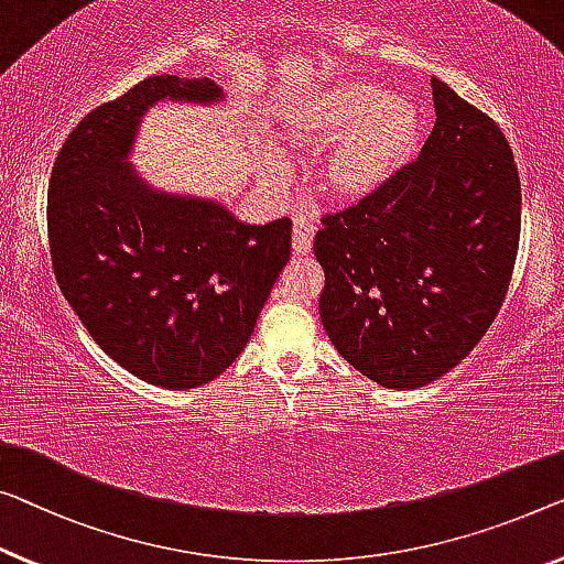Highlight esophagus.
<instances>
[{
    "label": "esophagus",
    "mask_w": 564,
    "mask_h": 564,
    "mask_svg": "<svg viewBox=\"0 0 564 564\" xmlns=\"http://www.w3.org/2000/svg\"><path fill=\"white\" fill-rule=\"evenodd\" d=\"M314 217L296 215L293 217V256H308L314 246Z\"/></svg>",
    "instance_id": "obj_1"
}]
</instances>
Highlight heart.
I'll use <instances>...</instances> for the list:
<instances>
[{"label": "heart", "instance_id": "obj_1", "mask_svg": "<svg viewBox=\"0 0 564 564\" xmlns=\"http://www.w3.org/2000/svg\"><path fill=\"white\" fill-rule=\"evenodd\" d=\"M299 151H326L322 189L332 199L372 197L405 170L423 137V113L405 96L367 80H339L299 98L283 116Z\"/></svg>", "mask_w": 564, "mask_h": 564}]
</instances>
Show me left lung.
Wrapping results in <instances>:
<instances>
[{
    "mask_svg": "<svg viewBox=\"0 0 564 564\" xmlns=\"http://www.w3.org/2000/svg\"><path fill=\"white\" fill-rule=\"evenodd\" d=\"M435 126L388 187L326 215L318 314L369 380L415 390L456 367L497 318L514 271L522 184L489 116L433 78Z\"/></svg>",
    "mask_w": 564,
    "mask_h": 564,
    "instance_id": "1",
    "label": "left lung"
}]
</instances>
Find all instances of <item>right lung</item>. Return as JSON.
Returning a JSON list of instances; mask_svg holds the SVG:
<instances>
[{
	"mask_svg": "<svg viewBox=\"0 0 564 564\" xmlns=\"http://www.w3.org/2000/svg\"><path fill=\"white\" fill-rule=\"evenodd\" d=\"M213 78L151 75L75 126L47 189L57 285L133 377L192 390L223 375L291 258V220L240 223L215 199L154 189L126 162L151 106H213Z\"/></svg>",
	"mask_w": 564,
	"mask_h": 564,
	"instance_id": "1",
	"label": "right lung"
}]
</instances>
